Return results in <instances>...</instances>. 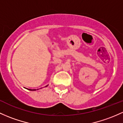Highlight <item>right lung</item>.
<instances>
[{
    "label": "right lung",
    "mask_w": 123,
    "mask_h": 123,
    "mask_svg": "<svg viewBox=\"0 0 123 123\" xmlns=\"http://www.w3.org/2000/svg\"><path fill=\"white\" fill-rule=\"evenodd\" d=\"M47 86H48V85L45 86V87H47ZM28 90H36V89H28ZM37 90H38V89H37Z\"/></svg>",
    "instance_id": "add662e5"
}]
</instances>
